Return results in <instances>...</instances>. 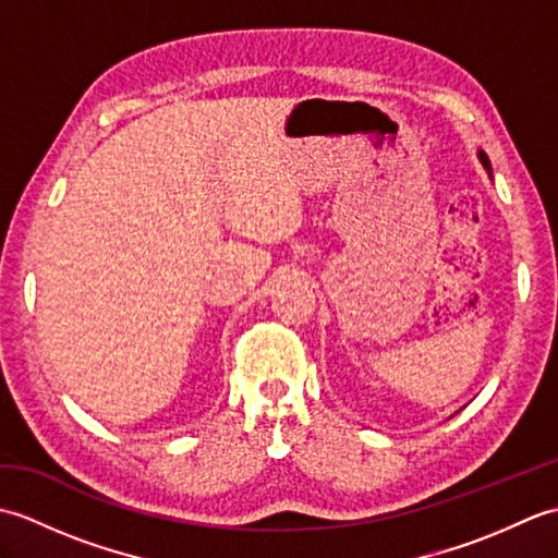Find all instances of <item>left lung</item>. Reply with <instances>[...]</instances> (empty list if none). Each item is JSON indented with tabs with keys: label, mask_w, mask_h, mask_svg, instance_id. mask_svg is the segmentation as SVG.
Listing matches in <instances>:
<instances>
[{
	"label": "left lung",
	"mask_w": 558,
	"mask_h": 558,
	"mask_svg": "<svg viewBox=\"0 0 558 558\" xmlns=\"http://www.w3.org/2000/svg\"><path fill=\"white\" fill-rule=\"evenodd\" d=\"M477 158H480V162L484 165V170H487V172H489V177H492V162H489V158H487V153L480 150V153H477Z\"/></svg>",
	"instance_id": "obj_1"
}]
</instances>
